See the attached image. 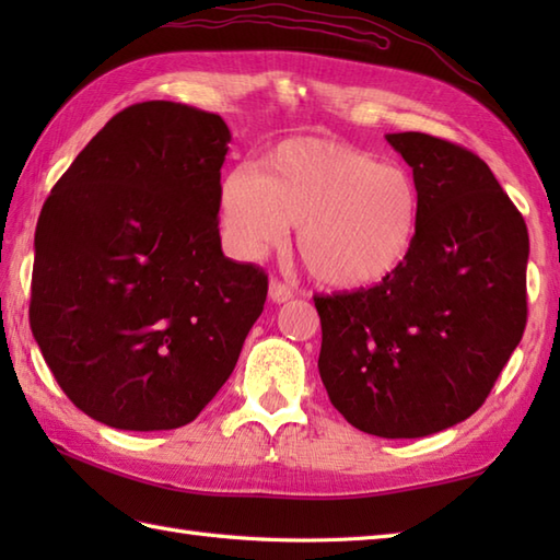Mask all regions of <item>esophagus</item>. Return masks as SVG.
<instances>
[{"label":"esophagus","instance_id":"obj_1","mask_svg":"<svg viewBox=\"0 0 560 560\" xmlns=\"http://www.w3.org/2000/svg\"><path fill=\"white\" fill-rule=\"evenodd\" d=\"M269 299L273 303H287L293 299V289L289 287V283H283L279 279H271L269 281Z\"/></svg>","mask_w":560,"mask_h":560}]
</instances>
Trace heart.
I'll return each mask as SVG.
<instances>
[{"label": "heart", "mask_w": 560, "mask_h": 560, "mask_svg": "<svg viewBox=\"0 0 560 560\" xmlns=\"http://www.w3.org/2000/svg\"><path fill=\"white\" fill-rule=\"evenodd\" d=\"M221 219L233 245L259 257L299 225V253L315 279L359 289L395 271L413 245L421 197L413 177L341 141L295 137L237 165L221 185Z\"/></svg>", "instance_id": "obj_1"}]
</instances>
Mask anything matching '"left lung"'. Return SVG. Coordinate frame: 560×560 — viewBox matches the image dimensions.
<instances>
[{
  "instance_id": "1",
  "label": "left lung",
  "mask_w": 560,
  "mask_h": 560,
  "mask_svg": "<svg viewBox=\"0 0 560 560\" xmlns=\"http://www.w3.org/2000/svg\"><path fill=\"white\" fill-rule=\"evenodd\" d=\"M411 165L421 219L401 265L371 289L315 295L319 377L351 425L423 438L491 395L527 325V223L477 153L387 135Z\"/></svg>"
}]
</instances>
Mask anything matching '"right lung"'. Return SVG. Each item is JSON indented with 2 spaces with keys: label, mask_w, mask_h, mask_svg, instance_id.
I'll use <instances>...</instances> for the list:
<instances>
[{
  "label": "right lung",
  "mask_w": 560,
  "mask_h": 560,
  "mask_svg": "<svg viewBox=\"0 0 560 560\" xmlns=\"http://www.w3.org/2000/svg\"><path fill=\"white\" fill-rule=\"evenodd\" d=\"M219 115L171 101L117 113L45 199L31 329L77 409L171 431L217 397L267 301V273L223 255Z\"/></svg>",
  "instance_id": "right-lung-1"
}]
</instances>
